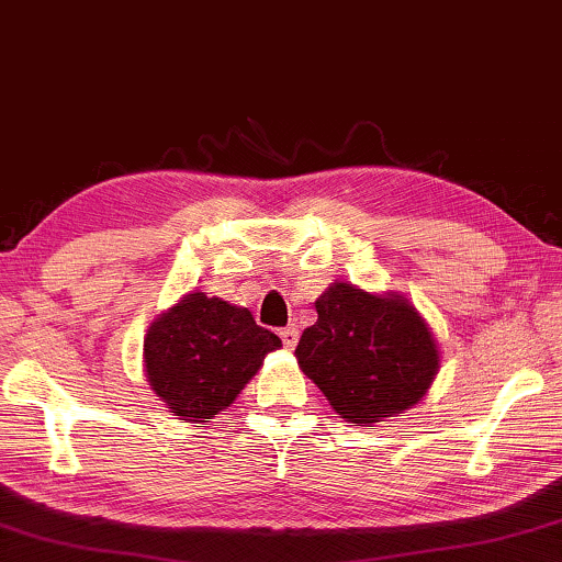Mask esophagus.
Here are the masks:
<instances>
[{
  "instance_id": "obj_1",
  "label": "esophagus",
  "mask_w": 562,
  "mask_h": 562,
  "mask_svg": "<svg viewBox=\"0 0 562 562\" xmlns=\"http://www.w3.org/2000/svg\"><path fill=\"white\" fill-rule=\"evenodd\" d=\"M280 339L284 344V349H294V346H297V339H300V331L294 329V326H284V329L280 331Z\"/></svg>"
}]
</instances>
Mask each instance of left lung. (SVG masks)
I'll list each match as a JSON object with an SVG mask.
<instances>
[{
	"mask_svg": "<svg viewBox=\"0 0 562 562\" xmlns=\"http://www.w3.org/2000/svg\"><path fill=\"white\" fill-rule=\"evenodd\" d=\"M314 307L316 324L304 329L294 356L341 417L373 427L427 393L440 356L405 300L334 282Z\"/></svg>",
	"mask_w": 562,
	"mask_h": 562,
	"instance_id": "1",
	"label": "left lung"
}]
</instances>
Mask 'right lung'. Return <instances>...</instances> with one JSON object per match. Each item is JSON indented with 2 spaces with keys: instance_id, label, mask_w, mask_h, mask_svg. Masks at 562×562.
I'll return each mask as SVG.
<instances>
[{
  "instance_id": "add662e5",
  "label": "right lung",
  "mask_w": 562,
  "mask_h": 562,
  "mask_svg": "<svg viewBox=\"0 0 562 562\" xmlns=\"http://www.w3.org/2000/svg\"><path fill=\"white\" fill-rule=\"evenodd\" d=\"M280 346L248 310L193 292L149 326L147 379L181 420L211 423Z\"/></svg>"
}]
</instances>
